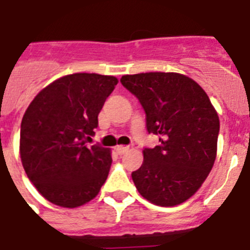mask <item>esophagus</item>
<instances>
[{"label": "esophagus", "instance_id": "34e87169", "mask_svg": "<svg viewBox=\"0 0 250 250\" xmlns=\"http://www.w3.org/2000/svg\"><path fill=\"white\" fill-rule=\"evenodd\" d=\"M128 146H122V145H118V146H115V151L119 154V155H122V154H125L128 151Z\"/></svg>", "mask_w": 250, "mask_h": 250}]
</instances>
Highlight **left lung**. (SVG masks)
I'll use <instances>...</instances> for the list:
<instances>
[{"mask_svg":"<svg viewBox=\"0 0 250 250\" xmlns=\"http://www.w3.org/2000/svg\"><path fill=\"white\" fill-rule=\"evenodd\" d=\"M121 83L139 99L146 129L159 145L144 149L143 166L132 172L136 188L146 200L173 207L198 191L217 154L220 119L206 91L178 73L123 76Z\"/></svg>","mask_w":250,"mask_h":250,"instance_id":"obj_1","label":"left lung"}]
</instances>
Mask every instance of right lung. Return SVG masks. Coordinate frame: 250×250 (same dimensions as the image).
Segmentation results:
<instances>
[{
	"label": "right lung",
	"mask_w": 250,
	"mask_h": 250,
	"mask_svg": "<svg viewBox=\"0 0 250 250\" xmlns=\"http://www.w3.org/2000/svg\"><path fill=\"white\" fill-rule=\"evenodd\" d=\"M118 79L76 73L56 79L26 109L20 128L24 171L40 194L64 208L83 206L99 194L111 166L110 150L86 145L97 115Z\"/></svg>",
	"instance_id": "add662e5"
}]
</instances>
